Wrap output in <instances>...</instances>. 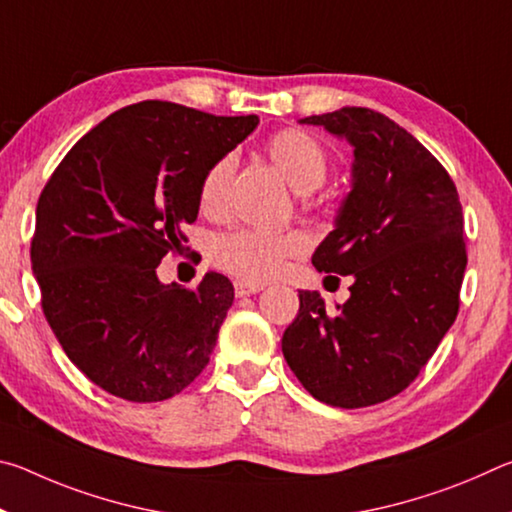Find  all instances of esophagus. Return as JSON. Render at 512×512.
I'll return each instance as SVG.
<instances>
[{"label": "esophagus", "instance_id": "34e87169", "mask_svg": "<svg viewBox=\"0 0 512 512\" xmlns=\"http://www.w3.org/2000/svg\"><path fill=\"white\" fill-rule=\"evenodd\" d=\"M264 287H259V284H250V282H235V293L239 298L244 296H253V293H259Z\"/></svg>", "mask_w": 512, "mask_h": 512}]
</instances>
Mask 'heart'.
<instances>
[{
    "label": "heart",
    "instance_id": "b5f03b06",
    "mask_svg": "<svg viewBox=\"0 0 512 512\" xmlns=\"http://www.w3.org/2000/svg\"><path fill=\"white\" fill-rule=\"evenodd\" d=\"M277 171L289 180V185L300 194H309L325 183L329 173V155L325 146L314 135L300 128H284L271 135L264 144ZM235 160L232 155H221L210 164L198 187V203L207 214L221 212L225 192H228ZM307 241L300 232H262L239 228L225 232L212 246V262L239 277L241 282L262 284L273 280L282 271L287 259L305 253Z\"/></svg>",
    "mask_w": 512,
    "mask_h": 512
}]
</instances>
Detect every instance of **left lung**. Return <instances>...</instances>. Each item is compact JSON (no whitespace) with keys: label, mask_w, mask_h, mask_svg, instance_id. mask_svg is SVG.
<instances>
[{"label":"left lung","mask_w":512,"mask_h":512,"mask_svg":"<svg viewBox=\"0 0 512 512\" xmlns=\"http://www.w3.org/2000/svg\"><path fill=\"white\" fill-rule=\"evenodd\" d=\"M300 124L354 146L352 189L311 257L318 271L350 275L352 287L336 311L318 291H300L282 352L316 400L361 409L402 393L456 320L463 207L443 164L381 112L352 106Z\"/></svg>","instance_id":"8db88e82"}]
</instances>
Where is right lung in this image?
<instances>
[{
  "label": "right lung",
  "mask_w": 512,
  "mask_h": 512,
  "mask_svg": "<svg viewBox=\"0 0 512 512\" xmlns=\"http://www.w3.org/2000/svg\"><path fill=\"white\" fill-rule=\"evenodd\" d=\"M257 124L133 103L83 135L47 180L31 239L42 311L69 361L106 393L169 400L210 361L232 282L205 273L183 289L155 268L187 241L205 171Z\"/></svg>",
  "instance_id": "obj_1"
}]
</instances>
